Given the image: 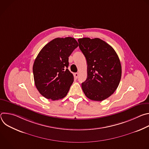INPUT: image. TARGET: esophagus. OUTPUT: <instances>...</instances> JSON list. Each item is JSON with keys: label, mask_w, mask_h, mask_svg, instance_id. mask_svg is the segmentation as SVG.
Segmentation results:
<instances>
[{"label": "esophagus", "mask_w": 149, "mask_h": 149, "mask_svg": "<svg viewBox=\"0 0 149 149\" xmlns=\"http://www.w3.org/2000/svg\"><path fill=\"white\" fill-rule=\"evenodd\" d=\"M74 77H75L76 78H77L78 77V72L74 73Z\"/></svg>", "instance_id": "obj_1"}]
</instances>
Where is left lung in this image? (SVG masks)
I'll return each mask as SVG.
<instances>
[{
    "label": "left lung",
    "instance_id": "obj_1",
    "mask_svg": "<svg viewBox=\"0 0 149 149\" xmlns=\"http://www.w3.org/2000/svg\"><path fill=\"white\" fill-rule=\"evenodd\" d=\"M79 47L86 58L87 78L81 84L85 95L101 101L117 88L121 77V66L114 49L101 39H78Z\"/></svg>",
    "mask_w": 149,
    "mask_h": 149
}]
</instances>
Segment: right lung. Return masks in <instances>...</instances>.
<instances>
[{"mask_svg": "<svg viewBox=\"0 0 149 149\" xmlns=\"http://www.w3.org/2000/svg\"><path fill=\"white\" fill-rule=\"evenodd\" d=\"M72 37L57 38L42 48L33 65L35 86L39 93L48 99L58 100L65 97L74 81L68 70V57L77 48Z\"/></svg>", "mask_w": 149, "mask_h": 149, "instance_id": "1", "label": "right lung"}]
</instances>
